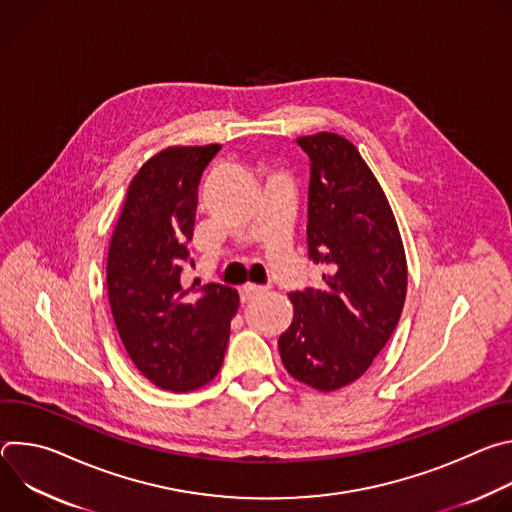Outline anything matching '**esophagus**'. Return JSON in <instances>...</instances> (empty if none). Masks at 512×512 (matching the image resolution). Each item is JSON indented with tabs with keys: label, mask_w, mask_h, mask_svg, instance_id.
Instances as JSON below:
<instances>
[{
	"label": "esophagus",
	"mask_w": 512,
	"mask_h": 512,
	"mask_svg": "<svg viewBox=\"0 0 512 512\" xmlns=\"http://www.w3.org/2000/svg\"><path fill=\"white\" fill-rule=\"evenodd\" d=\"M265 291V287H261V285H253V283H245L241 289H239V294H241V302L245 304V302H251L253 298H257V296H261Z\"/></svg>",
	"instance_id": "34e87169"
}]
</instances>
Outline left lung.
I'll list each match as a JSON object with an SVG mask.
<instances>
[{
  "label": "left lung",
  "instance_id": "left-lung-1",
  "mask_svg": "<svg viewBox=\"0 0 512 512\" xmlns=\"http://www.w3.org/2000/svg\"><path fill=\"white\" fill-rule=\"evenodd\" d=\"M310 156L308 249L320 287L289 294L294 318L277 346L285 371L336 391L369 371L405 304L407 259L391 204L356 145L320 131L296 139Z\"/></svg>",
  "mask_w": 512,
  "mask_h": 512
}]
</instances>
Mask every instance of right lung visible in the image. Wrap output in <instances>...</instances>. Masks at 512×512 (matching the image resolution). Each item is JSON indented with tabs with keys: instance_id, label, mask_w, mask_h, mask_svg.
<instances>
[{
	"instance_id": "1",
	"label": "right lung",
	"mask_w": 512,
	"mask_h": 512,
	"mask_svg": "<svg viewBox=\"0 0 512 512\" xmlns=\"http://www.w3.org/2000/svg\"><path fill=\"white\" fill-rule=\"evenodd\" d=\"M218 150L170 145L152 156L129 182L109 243L107 294L121 342L137 371L172 393L200 389L221 371L239 308L227 285L182 283L196 186Z\"/></svg>"
}]
</instances>
